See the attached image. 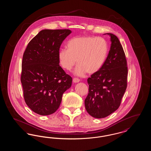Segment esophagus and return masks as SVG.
Masks as SVG:
<instances>
[{"instance_id":"obj_1","label":"esophagus","mask_w":151,"mask_h":151,"mask_svg":"<svg viewBox=\"0 0 151 151\" xmlns=\"http://www.w3.org/2000/svg\"><path fill=\"white\" fill-rule=\"evenodd\" d=\"M80 81V79L78 78H75L73 79V83H78Z\"/></svg>"}]
</instances>
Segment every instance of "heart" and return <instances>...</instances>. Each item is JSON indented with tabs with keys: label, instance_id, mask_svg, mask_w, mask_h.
Instances as JSON below:
<instances>
[{
	"label": "heart",
	"instance_id": "obj_1",
	"mask_svg": "<svg viewBox=\"0 0 151 151\" xmlns=\"http://www.w3.org/2000/svg\"><path fill=\"white\" fill-rule=\"evenodd\" d=\"M67 49H62L58 57L62 67L70 71L76 63L75 73L84 76L87 72L92 74L104 65L108 54V45L101 37L82 36L72 38L67 42Z\"/></svg>",
	"mask_w": 151,
	"mask_h": 151
}]
</instances>
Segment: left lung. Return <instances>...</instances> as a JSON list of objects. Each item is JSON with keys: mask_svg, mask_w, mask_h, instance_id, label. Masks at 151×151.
<instances>
[{"mask_svg": "<svg viewBox=\"0 0 151 151\" xmlns=\"http://www.w3.org/2000/svg\"><path fill=\"white\" fill-rule=\"evenodd\" d=\"M107 34L111 41L108 57L100 69L87 80L85 106L96 118L108 116L118 109L127 86L128 67L122 45L115 35Z\"/></svg>", "mask_w": 151, "mask_h": 151, "instance_id": "1", "label": "left lung"}]
</instances>
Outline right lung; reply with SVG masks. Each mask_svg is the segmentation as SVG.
Returning a JSON list of instances; mask_svg holds the SVG:
<instances>
[{"mask_svg":"<svg viewBox=\"0 0 151 151\" xmlns=\"http://www.w3.org/2000/svg\"><path fill=\"white\" fill-rule=\"evenodd\" d=\"M69 29H44L29 42L22 60L21 82L27 105L38 114L47 115L59 107L72 78L59 65V52Z\"/></svg>","mask_w":151,"mask_h":151,"instance_id":"obj_1","label":"right lung"}]
</instances>
